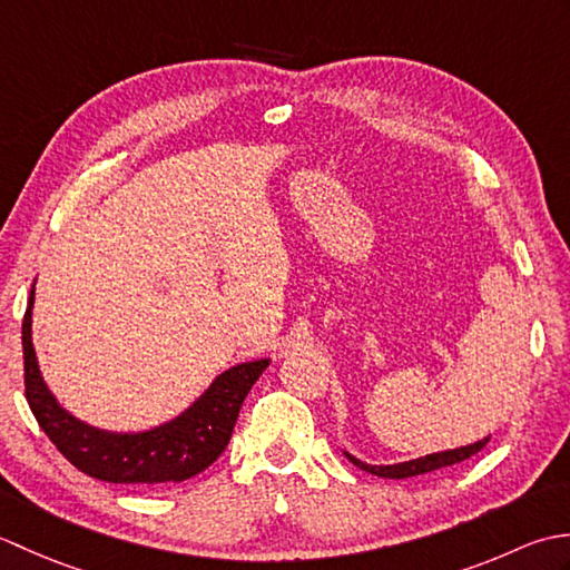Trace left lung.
I'll return each mask as SVG.
<instances>
[{
    "label": "left lung",
    "instance_id": "left-lung-1",
    "mask_svg": "<svg viewBox=\"0 0 570 570\" xmlns=\"http://www.w3.org/2000/svg\"><path fill=\"white\" fill-rule=\"evenodd\" d=\"M490 439H482L472 445H463V448H453V451H443V453H431V455H423L416 460H406V463H396V465H370V463H362V460L353 458L350 453L347 460L350 463H355L357 468H362L365 472H372V475H380V478H392V480H402V478H414V475H423V472H431V470H441L448 465H455V463H463L470 455L480 453L482 448L488 445Z\"/></svg>",
    "mask_w": 570,
    "mask_h": 570
}]
</instances>
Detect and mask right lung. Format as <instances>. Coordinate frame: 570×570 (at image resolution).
<instances>
[{"instance_id": "obj_1", "label": "right lung", "mask_w": 570, "mask_h": 570, "mask_svg": "<svg viewBox=\"0 0 570 570\" xmlns=\"http://www.w3.org/2000/svg\"><path fill=\"white\" fill-rule=\"evenodd\" d=\"M31 306L33 288L21 323L23 392L31 414L70 465L115 485L161 488L168 482H184L213 465L233 439L252 384L269 367V360H254L223 372L196 404L159 429L144 433L98 431L72 419L46 390L31 345Z\"/></svg>"}]
</instances>
